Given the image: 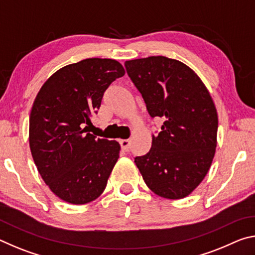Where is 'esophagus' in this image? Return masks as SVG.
I'll use <instances>...</instances> for the list:
<instances>
[{"label":"esophagus","mask_w":255,"mask_h":255,"mask_svg":"<svg viewBox=\"0 0 255 255\" xmlns=\"http://www.w3.org/2000/svg\"><path fill=\"white\" fill-rule=\"evenodd\" d=\"M120 146L124 150H129V147H130V140L129 139H122L119 141Z\"/></svg>","instance_id":"1"}]
</instances>
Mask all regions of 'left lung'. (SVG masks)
Listing matches in <instances>:
<instances>
[{"mask_svg": "<svg viewBox=\"0 0 255 255\" xmlns=\"http://www.w3.org/2000/svg\"><path fill=\"white\" fill-rule=\"evenodd\" d=\"M127 74L140 92L149 116L164 119L147 154L135 163L157 196L181 199L208 172L217 145V111L195 72L164 56L127 60Z\"/></svg>", "mask_w": 255, "mask_h": 255, "instance_id": "8db88e82", "label": "left lung"}]
</instances>
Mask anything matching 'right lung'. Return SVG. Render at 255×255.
<instances>
[{
	"mask_svg": "<svg viewBox=\"0 0 255 255\" xmlns=\"http://www.w3.org/2000/svg\"><path fill=\"white\" fill-rule=\"evenodd\" d=\"M124 75L117 60L88 58L54 73L37 94L30 149L42 180L64 201L88 204L106 189L120 145L88 131L106 90Z\"/></svg>",
	"mask_w": 255,
	"mask_h": 255,
	"instance_id": "right-lung-1",
	"label": "right lung"
}]
</instances>
